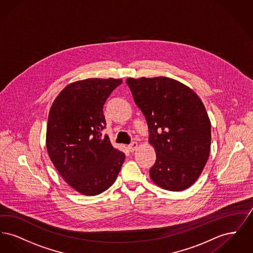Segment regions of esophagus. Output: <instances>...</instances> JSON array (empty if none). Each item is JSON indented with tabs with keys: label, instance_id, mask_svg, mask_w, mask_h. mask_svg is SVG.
Returning <instances> with one entry per match:
<instances>
[{
	"label": "esophagus",
	"instance_id": "1",
	"mask_svg": "<svg viewBox=\"0 0 253 253\" xmlns=\"http://www.w3.org/2000/svg\"><path fill=\"white\" fill-rule=\"evenodd\" d=\"M137 146H138L137 142H132L131 144L128 146V149H129V151H130V152H133L134 150H136Z\"/></svg>",
	"mask_w": 253,
	"mask_h": 253
}]
</instances>
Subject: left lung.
<instances>
[{"instance_id":"1","label":"left lung","mask_w":253,"mask_h":253,"mask_svg":"<svg viewBox=\"0 0 253 253\" xmlns=\"http://www.w3.org/2000/svg\"><path fill=\"white\" fill-rule=\"evenodd\" d=\"M126 84L149 127L157 154L150 177L158 187L184 191L198 179L211 151V121L193 90L166 78H128Z\"/></svg>"}]
</instances>
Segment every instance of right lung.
I'll use <instances>...</instances> for the list:
<instances>
[{
  "label": "right lung",
  "mask_w": 253,
  "mask_h": 253,
  "mask_svg": "<svg viewBox=\"0 0 253 253\" xmlns=\"http://www.w3.org/2000/svg\"><path fill=\"white\" fill-rule=\"evenodd\" d=\"M121 79H87L67 85L49 111L46 149L60 176L78 193L96 195L117 179L125 155L102 135L103 105Z\"/></svg>",
  "instance_id": "obj_1"
}]
</instances>
